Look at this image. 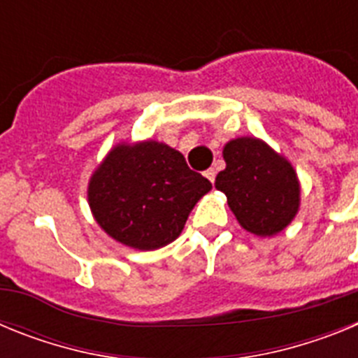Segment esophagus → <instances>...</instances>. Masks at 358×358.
Returning <instances> with one entry per match:
<instances>
[{"instance_id":"1","label":"esophagus","mask_w":358,"mask_h":358,"mask_svg":"<svg viewBox=\"0 0 358 358\" xmlns=\"http://www.w3.org/2000/svg\"><path fill=\"white\" fill-rule=\"evenodd\" d=\"M204 176H206L208 179H210V181H211V185H213L215 177H217V172H215V169H208L206 172H204Z\"/></svg>"}]
</instances>
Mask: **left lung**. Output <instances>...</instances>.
I'll list each match as a JSON object with an SVG mask.
<instances>
[{
	"label": "left lung",
	"instance_id": "8db88e82",
	"mask_svg": "<svg viewBox=\"0 0 358 358\" xmlns=\"http://www.w3.org/2000/svg\"><path fill=\"white\" fill-rule=\"evenodd\" d=\"M226 170L215 179L243 229L271 236L285 229L299 208V182L287 159L256 138L224 147Z\"/></svg>",
	"mask_w": 358,
	"mask_h": 358
}]
</instances>
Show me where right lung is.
Segmentation results:
<instances>
[{
    "label": "right lung",
    "instance_id": "1",
    "mask_svg": "<svg viewBox=\"0 0 358 358\" xmlns=\"http://www.w3.org/2000/svg\"><path fill=\"white\" fill-rule=\"evenodd\" d=\"M211 182L188 169L181 152L157 141L118 145L90 182V206L107 235L154 251L181 235Z\"/></svg>",
    "mask_w": 358,
    "mask_h": 358
}]
</instances>
